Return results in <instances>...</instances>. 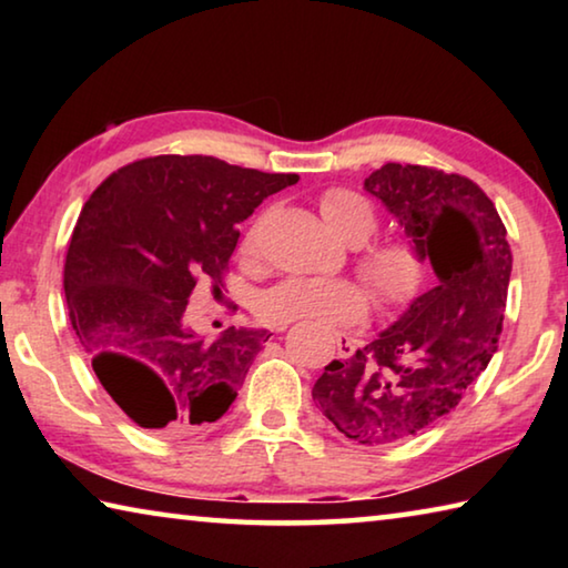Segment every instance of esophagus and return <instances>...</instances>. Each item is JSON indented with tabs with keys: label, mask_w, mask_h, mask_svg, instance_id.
Segmentation results:
<instances>
[{
	"label": "esophagus",
	"mask_w": 568,
	"mask_h": 568,
	"mask_svg": "<svg viewBox=\"0 0 568 568\" xmlns=\"http://www.w3.org/2000/svg\"><path fill=\"white\" fill-rule=\"evenodd\" d=\"M285 328H287V325H277L275 331H285ZM335 345H338L341 358H351L355 348H358V341L351 338V335H345V333H338V335H335Z\"/></svg>",
	"instance_id": "esophagus-1"
}]
</instances>
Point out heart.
I'll return each instance as SVG.
<instances>
[{"instance_id":"1","label":"heart","mask_w":568,"mask_h":568,"mask_svg":"<svg viewBox=\"0 0 568 568\" xmlns=\"http://www.w3.org/2000/svg\"><path fill=\"white\" fill-rule=\"evenodd\" d=\"M318 210L335 235L351 245H361L378 227V215L368 200L345 187L321 192ZM240 261L257 263L255 230L240 243ZM355 267L363 283L386 311L406 305L416 297L426 281V257L420 247L406 237L378 240L361 250ZM368 313V295L361 285L341 277H285L261 295L257 315L271 325L305 321L318 328H348L361 323Z\"/></svg>"}]
</instances>
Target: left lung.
I'll use <instances>...</instances> for the list:
<instances>
[{"label": "left lung", "mask_w": 568, "mask_h": 568, "mask_svg": "<svg viewBox=\"0 0 568 568\" xmlns=\"http://www.w3.org/2000/svg\"><path fill=\"white\" fill-rule=\"evenodd\" d=\"M365 190L398 217L438 283L376 341L325 365L313 398L341 434L386 446L454 410L494 358L511 247L496 205L456 172L388 162Z\"/></svg>", "instance_id": "1"}]
</instances>
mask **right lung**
<instances>
[{"mask_svg": "<svg viewBox=\"0 0 568 568\" xmlns=\"http://www.w3.org/2000/svg\"><path fill=\"white\" fill-rule=\"evenodd\" d=\"M295 182L158 155L112 172L84 203L64 261L67 311L94 376L140 428L185 436L235 400L271 333L227 328L207 343L182 315L197 281L223 295L237 223Z\"/></svg>", "mask_w": 568, "mask_h": 568, "instance_id": "add662e5", "label": "right lung"}]
</instances>
